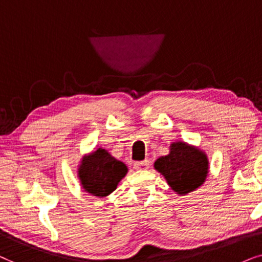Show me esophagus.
I'll return each instance as SVG.
<instances>
[{
	"label": "esophagus",
	"instance_id": "esophagus-1",
	"mask_svg": "<svg viewBox=\"0 0 262 262\" xmlns=\"http://www.w3.org/2000/svg\"><path fill=\"white\" fill-rule=\"evenodd\" d=\"M149 167V160H142V162H135L134 169L135 170H147Z\"/></svg>",
	"mask_w": 262,
	"mask_h": 262
}]
</instances>
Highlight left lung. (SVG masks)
Here are the masks:
<instances>
[{"label": "left lung", "instance_id": "1", "mask_svg": "<svg viewBox=\"0 0 262 262\" xmlns=\"http://www.w3.org/2000/svg\"><path fill=\"white\" fill-rule=\"evenodd\" d=\"M155 169L180 195H186L204 184L208 175L206 153L187 142L177 141L170 146L169 155L159 157Z\"/></svg>", "mask_w": 262, "mask_h": 262}]
</instances>
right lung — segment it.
Instances as JSON below:
<instances>
[{
  "label": "right lung",
  "mask_w": 262,
  "mask_h": 262,
  "mask_svg": "<svg viewBox=\"0 0 262 262\" xmlns=\"http://www.w3.org/2000/svg\"><path fill=\"white\" fill-rule=\"evenodd\" d=\"M127 172V165L102 147L83 157L78 169V176L83 189L99 198L113 193Z\"/></svg>",
  "instance_id": "add662e5"
}]
</instances>
